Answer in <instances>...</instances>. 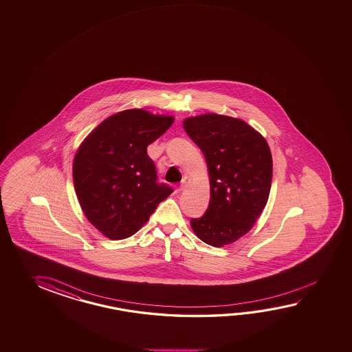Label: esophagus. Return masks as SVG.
<instances>
[{"label":"esophagus","mask_w":352,"mask_h":352,"mask_svg":"<svg viewBox=\"0 0 352 352\" xmlns=\"http://www.w3.org/2000/svg\"><path fill=\"white\" fill-rule=\"evenodd\" d=\"M188 184H190V179H188L187 176H185V177L182 179V181H181V185H179V188H181V190H185Z\"/></svg>","instance_id":"34e87169"}]
</instances>
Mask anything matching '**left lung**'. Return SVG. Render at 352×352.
I'll use <instances>...</instances> for the list:
<instances>
[{"instance_id":"obj_1","label":"left lung","mask_w":352,"mask_h":352,"mask_svg":"<svg viewBox=\"0 0 352 352\" xmlns=\"http://www.w3.org/2000/svg\"><path fill=\"white\" fill-rule=\"evenodd\" d=\"M206 159L210 204L191 220L201 241L222 248L254 228L269 200L272 156L260 132L240 118L205 113L184 121Z\"/></svg>"}]
</instances>
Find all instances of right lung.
I'll return each mask as SVG.
<instances>
[{
	"instance_id": "add662e5",
	"label": "right lung",
	"mask_w": 352,
	"mask_h": 352,
	"mask_svg": "<svg viewBox=\"0 0 352 352\" xmlns=\"http://www.w3.org/2000/svg\"><path fill=\"white\" fill-rule=\"evenodd\" d=\"M175 118L141 109L106 118L78 147L72 176L83 214L110 240H124L145 225L173 188L157 184L147 146Z\"/></svg>"
}]
</instances>
